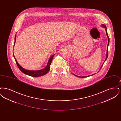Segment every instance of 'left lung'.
Masks as SVG:
<instances>
[{"instance_id":"left-lung-1","label":"left lung","mask_w":121,"mask_h":121,"mask_svg":"<svg viewBox=\"0 0 121 121\" xmlns=\"http://www.w3.org/2000/svg\"><path fill=\"white\" fill-rule=\"evenodd\" d=\"M102 26H103V27H104V28H105V29H106V35H107V36H108V46H107V56H106V59H105V60L104 61V62L106 61V60H107V58H108V46L109 45V37H108V33H107V27H106V25H104V24H102ZM104 63L103 64V65H102V66H101V68H100V69H102V67H103V65H104ZM98 72H99V71H98ZM73 75H75V76H77L78 77H79V78H86V77H88L89 76H84V77H80V76H77V75H75V74H73ZM94 74H93V75H94ZM92 75H91L92 76Z\"/></svg>"}]
</instances>
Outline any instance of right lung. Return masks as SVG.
Wrapping results in <instances>:
<instances>
[{
    "mask_svg": "<svg viewBox=\"0 0 121 121\" xmlns=\"http://www.w3.org/2000/svg\"><path fill=\"white\" fill-rule=\"evenodd\" d=\"M16 35H15V39H14V45H15V41H16ZM13 55V57L15 59V62L16 63V64L17 65L18 68H19V69H20V70L23 72V73L26 74V75H29L32 77H40V76H42L43 75H45L46 73H48V72L49 71L50 67V66L51 64L52 63V60L53 57H54L55 54H53L52 55L50 58H49L48 63L47 64V65L46 66V67L44 68L43 69H41V70H37V71H32V70H27V69H23V68H22L19 64L17 63V61L16 60V58H15L14 54Z\"/></svg>",
    "mask_w": 121,
    "mask_h": 121,
    "instance_id": "1",
    "label": "right lung"
}]
</instances>
